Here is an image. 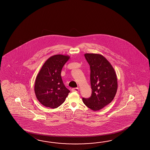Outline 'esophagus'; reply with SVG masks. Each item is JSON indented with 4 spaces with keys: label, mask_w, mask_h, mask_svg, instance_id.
<instances>
[{
    "label": "esophagus",
    "mask_w": 150,
    "mask_h": 150,
    "mask_svg": "<svg viewBox=\"0 0 150 150\" xmlns=\"http://www.w3.org/2000/svg\"><path fill=\"white\" fill-rule=\"evenodd\" d=\"M72 92H78L79 91V88H74L72 89Z\"/></svg>",
    "instance_id": "esophagus-1"
}]
</instances>
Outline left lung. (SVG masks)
Masks as SVG:
<instances>
[{
  "label": "left lung",
  "instance_id": "left-lung-1",
  "mask_svg": "<svg viewBox=\"0 0 150 150\" xmlns=\"http://www.w3.org/2000/svg\"><path fill=\"white\" fill-rule=\"evenodd\" d=\"M91 69L92 95L83 98V103L94 111L103 108L112 102L117 89V79L114 69L104 56L98 54H85Z\"/></svg>",
  "mask_w": 150,
  "mask_h": 150
}]
</instances>
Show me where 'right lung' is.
<instances>
[{
	"mask_svg": "<svg viewBox=\"0 0 150 150\" xmlns=\"http://www.w3.org/2000/svg\"><path fill=\"white\" fill-rule=\"evenodd\" d=\"M70 58L64 54H56L49 58L36 78L35 95L38 101L46 107L57 108L64 103L70 92L61 77L62 68Z\"/></svg>",
	"mask_w": 150,
	"mask_h": 150,
	"instance_id": "add662e5",
	"label": "right lung"
}]
</instances>
